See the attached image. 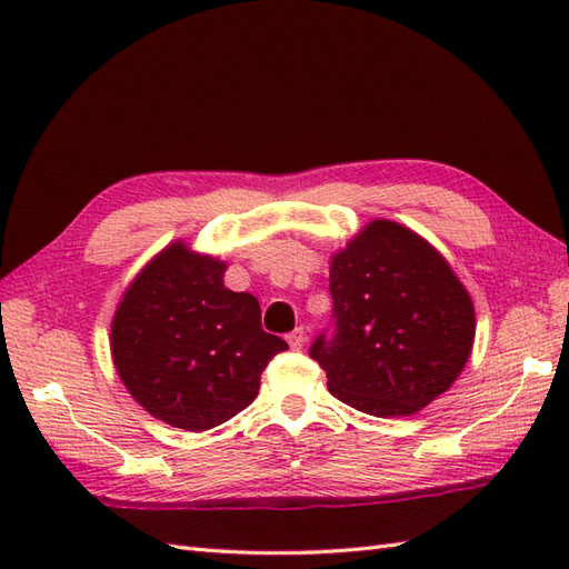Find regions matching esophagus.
<instances>
[{"mask_svg": "<svg viewBox=\"0 0 569 569\" xmlns=\"http://www.w3.org/2000/svg\"><path fill=\"white\" fill-rule=\"evenodd\" d=\"M288 345H291V349H303L306 345V330L303 328H296L293 332H288Z\"/></svg>", "mask_w": 569, "mask_h": 569, "instance_id": "esophagus-1", "label": "esophagus"}]
</instances>
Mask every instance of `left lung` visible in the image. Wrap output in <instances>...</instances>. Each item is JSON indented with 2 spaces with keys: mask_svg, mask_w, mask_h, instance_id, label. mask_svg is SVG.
Wrapping results in <instances>:
<instances>
[{
  "mask_svg": "<svg viewBox=\"0 0 569 569\" xmlns=\"http://www.w3.org/2000/svg\"><path fill=\"white\" fill-rule=\"evenodd\" d=\"M332 322L310 345L342 403L401 418L450 389L475 342V306L410 229L377 220L335 253Z\"/></svg>",
  "mask_w": 569,
  "mask_h": 569,
  "instance_id": "left-lung-1",
  "label": "left lung"
}]
</instances>
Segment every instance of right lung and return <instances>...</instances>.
I'll use <instances>...</instances> for the list:
<instances>
[{"label": "right lung", "instance_id": "right-lung-1", "mask_svg": "<svg viewBox=\"0 0 569 569\" xmlns=\"http://www.w3.org/2000/svg\"><path fill=\"white\" fill-rule=\"evenodd\" d=\"M227 266L171 244L129 286L112 320V357L129 393L168 426L210 430L259 393L286 352L251 293L224 288Z\"/></svg>", "mask_w": 569, "mask_h": 569}]
</instances>
